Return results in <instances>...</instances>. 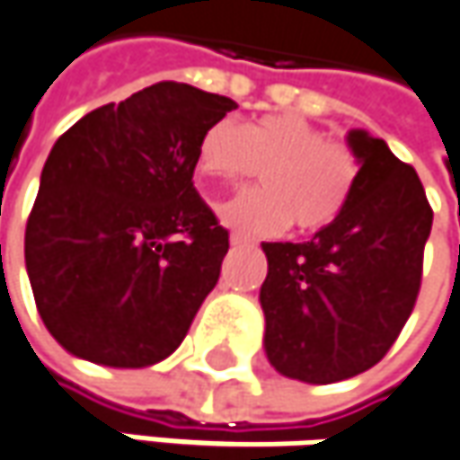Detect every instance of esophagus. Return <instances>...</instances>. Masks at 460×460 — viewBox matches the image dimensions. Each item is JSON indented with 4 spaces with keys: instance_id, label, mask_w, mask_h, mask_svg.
<instances>
[{
    "instance_id": "obj_1",
    "label": "esophagus",
    "mask_w": 460,
    "mask_h": 460,
    "mask_svg": "<svg viewBox=\"0 0 460 460\" xmlns=\"http://www.w3.org/2000/svg\"><path fill=\"white\" fill-rule=\"evenodd\" d=\"M252 239L247 236V234H242V231H231V244L234 247H244V244H250Z\"/></svg>"
}]
</instances>
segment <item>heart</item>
<instances>
[{
    "mask_svg": "<svg viewBox=\"0 0 460 460\" xmlns=\"http://www.w3.org/2000/svg\"><path fill=\"white\" fill-rule=\"evenodd\" d=\"M198 172L239 184L260 172L262 187L218 208L224 224L247 234H279L288 224L302 234L325 229L346 208L359 155L302 117L270 114L244 129L213 122L198 146Z\"/></svg>",
    "mask_w": 460,
    "mask_h": 460,
    "instance_id": "heart-1",
    "label": "heart"
}]
</instances>
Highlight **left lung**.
Masks as SVG:
<instances>
[{
	"label": "left lung",
	"instance_id": "1",
	"mask_svg": "<svg viewBox=\"0 0 460 460\" xmlns=\"http://www.w3.org/2000/svg\"><path fill=\"white\" fill-rule=\"evenodd\" d=\"M359 176L346 208L310 242H262L268 362L328 385L375 367L414 310L432 208L417 172L385 140L349 132Z\"/></svg>",
	"mask_w": 460,
	"mask_h": 460
}]
</instances>
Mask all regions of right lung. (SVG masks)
<instances>
[{"mask_svg":"<svg viewBox=\"0 0 460 460\" xmlns=\"http://www.w3.org/2000/svg\"><path fill=\"white\" fill-rule=\"evenodd\" d=\"M236 103L155 83L54 143L25 226L43 325L93 365L150 367L184 341L221 276L229 231L198 195V146Z\"/></svg>","mask_w":460,"mask_h":460,"instance_id":"1","label":"right lung"}]
</instances>
